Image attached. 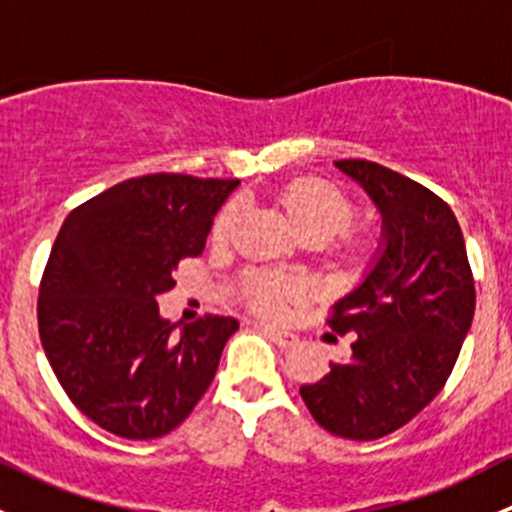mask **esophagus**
Wrapping results in <instances>:
<instances>
[{
	"label": "esophagus",
	"mask_w": 512,
	"mask_h": 512,
	"mask_svg": "<svg viewBox=\"0 0 512 512\" xmlns=\"http://www.w3.org/2000/svg\"><path fill=\"white\" fill-rule=\"evenodd\" d=\"M265 334H267V337H270L272 342H275L280 349H289V347H294V344L299 342L297 334L285 332V329H277V327H265Z\"/></svg>",
	"instance_id": "34e87169"
}]
</instances>
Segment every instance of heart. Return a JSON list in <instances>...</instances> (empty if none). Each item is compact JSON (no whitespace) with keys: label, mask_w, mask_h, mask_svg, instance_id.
<instances>
[{"label":"heart","mask_w":512,"mask_h":512,"mask_svg":"<svg viewBox=\"0 0 512 512\" xmlns=\"http://www.w3.org/2000/svg\"><path fill=\"white\" fill-rule=\"evenodd\" d=\"M282 205H285L289 220L297 227L299 235H319L329 240L352 220L349 200L337 188L319 183V180H297V183L289 185L282 193ZM240 213V203H227L213 223V240L225 242L235 232ZM242 292L250 299L252 307L265 314H280L289 297V287L285 282L272 280L262 272H250L245 277Z\"/></svg>","instance_id":"b5f03b06"}]
</instances>
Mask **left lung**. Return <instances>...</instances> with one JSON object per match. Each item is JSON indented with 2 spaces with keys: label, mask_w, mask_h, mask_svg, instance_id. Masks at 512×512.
<instances>
[{
  "label": "left lung",
  "mask_w": 512,
  "mask_h": 512,
  "mask_svg": "<svg viewBox=\"0 0 512 512\" xmlns=\"http://www.w3.org/2000/svg\"><path fill=\"white\" fill-rule=\"evenodd\" d=\"M381 215L364 280L332 309L329 327L356 334L352 359L299 389L314 421L349 441L406 426L451 376L476 312L466 242L453 210L416 180L371 160H337Z\"/></svg>",
  "instance_id": "obj_1"
}]
</instances>
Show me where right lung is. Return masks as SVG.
<instances>
[{
	"label": "right lung",
	"mask_w": 512,
	"mask_h": 512,
	"mask_svg": "<svg viewBox=\"0 0 512 512\" xmlns=\"http://www.w3.org/2000/svg\"><path fill=\"white\" fill-rule=\"evenodd\" d=\"M240 180L156 173L86 200L61 225L39 287V337L76 409L106 431L148 441L173 431L208 391L240 322L170 324L158 294L198 257Z\"/></svg>",
	"instance_id": "right-lung-1"
}]
</instances>
